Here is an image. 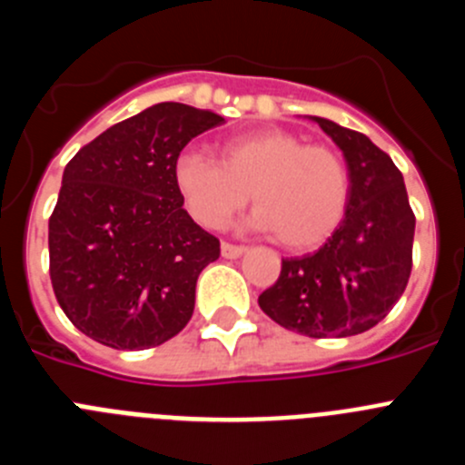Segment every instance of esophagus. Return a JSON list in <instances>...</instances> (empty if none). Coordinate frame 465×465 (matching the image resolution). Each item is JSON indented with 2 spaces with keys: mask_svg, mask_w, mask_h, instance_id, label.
<instances>
[{
  "mask_svg": "<svg viewBox=\"0 0 465 465\" xmlns=\"http://www.w3.org/2000/svg\"><path fill=\"white\" fill-rule=\"evenodd\" d=\"M244 252H246V246L230 244V242H223V244H221V253H223V258H240Z\"/></svg>",
  "mask_w": 465,
  "mask_h": 465,
  "instance_id": "34e87169",
  "label": "esophagus"
}]
</instances>
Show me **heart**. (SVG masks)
<instances>
[{"instance_id": "heart-1", "label": "heart", "mask_w": 465, "mask_h": 465, "mask_svg": "<svg viewBox=\"0 0 465 465\" xmlns=\"http://www.w3.org/2000/svg\"><path fill=\"white\" fill-rule=\"evenodd\" d=\"M172 179L183 207L204 228H223L246 204L252 223L289 249H314L340 228L351 197L342 155L298 134L262 130L230 137L221 163L197 149L174 158Z\"/></svg>"}]
</instances>
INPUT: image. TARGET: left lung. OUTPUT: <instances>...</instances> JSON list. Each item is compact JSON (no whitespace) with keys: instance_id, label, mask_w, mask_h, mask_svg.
<instances>
[{"instance_id":"1","label":"left lung","mask_w":465,"mask_h":465,"mask_svg":"<svg viewBox=\"0 0 465 465\" xmlns=\"http://www.w3.org/2000/svg\"><path fill=\"white\" fill-rule=\"evenodd\" d=\"M338 143L351 179L340 228L302 258H283L274 286L258 295L265 314L307 338H349L384 319L412 272L414 213L402 174L365 134L310 116Z\"/></svg>"}]
</instances>
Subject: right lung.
<instances>
[{
  "label": "right lung",
  "instance_id": "add662e5",
  "mask_svg": "<svg viewBox=\"0 0 465 465\" xmlns=\"http://www.w3.org/2000/svg\"><path fill=\"white\" fill-rule=\"evenodd\" d=\"M160 102L111 125L64 167L48 221L51 283L69 322L111 349H149L191 322L200 272L221 253L183 209L174 158L221 125Z\"/></svg>",
  "mask_w": 465,
  "mask_h": 465
}]
</instances>
